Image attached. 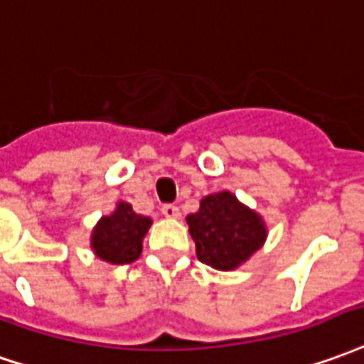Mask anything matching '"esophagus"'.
<instances>
[{"label": "esophagus", "mask_w": 364, "mask_h": 364, "mask_svg": "<svg viewBox=\"0 0 364 364\" xmlns=\"http://www.w3.org/2000/svg\"><path fill=\"white\" fill-rule=\"evenodd\" d=\"M161 215L167 218H179L181 217V213H179V208L175 207V205H164L161 207Z\"/></svg>", "instance_id": "34e87169"}]
</instances>
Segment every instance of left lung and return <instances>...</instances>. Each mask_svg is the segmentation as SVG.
Returning a JSON list of instances; mask_svg holds the SVG:
<instances>
[{
    "mask_svg": "<svg viewBox=\"0 0 364 364\" xmlns=\"http://www.w3.org/2000/svg\"><path fill=\"white\" fill-rule=\"evenodd\" d=\"M187 225L197 246V258L223 272L244 264L268 236L260 215L242 205L230 191L203 197L199 210L187 217Z\"/></svg>",
    "mask_w": 364,
    "mask_h": 364,
    "instance_id": "8db88e82",
    "label": "left lung"
}]
</instances>
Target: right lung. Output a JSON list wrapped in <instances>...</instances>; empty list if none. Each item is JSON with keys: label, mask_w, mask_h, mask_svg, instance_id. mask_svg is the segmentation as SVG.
<instances>
[{"label": "right lung", "mask_w": 364, "mask_h": 364, "mask_svg": "<svg viewBox=\"0 0 364 364\" xmlns=\"http://www.w3.org/2000/svg\"><path fill=\"white\" fill-rule=\"evenodd\" d=\"M151 226V218L134 213L128 203L120 200L112 215L102 217L92 228L90 246L94 254L110 264H129L138 260L141 242Z\"/></svg>", "instance_id": "right-lung-1"}]
</instances>
